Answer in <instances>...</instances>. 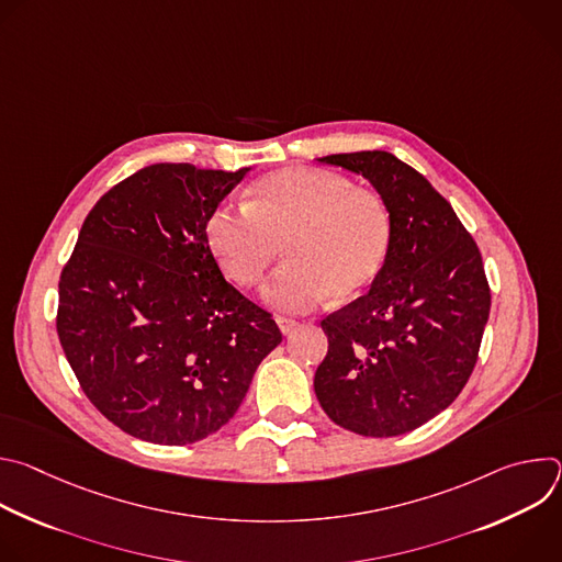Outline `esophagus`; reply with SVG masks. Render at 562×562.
<instances>
[{
    "mask_svg": "<svg viewBox=\"0 0 562 562\" xmlns=\"http://www.w3.org/2000/svg\"><path fill=\"white\" fill-rule=\"evenodd\" d=\"M276 323H278L282 336H289V334H293L297 329V323H295V319H291V317H276Z\"/></svg>",
    "mask_w": 562,
    "mask_h": 562,
    "instance_id": "obj_1",
    "label": "esophagus"
}]
</instances>
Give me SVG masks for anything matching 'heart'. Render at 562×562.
I'll return each mask as SVG.
<instances>
[{
	"mask_svg": "<svg viewBox=\"0 0 562 562\" xmlns=\"http://www.w3.org/2000/svg\"><path fill=\"white\" fill-rule=\"evenodd\" d=\"M217 267L237 286H256L280 258L265 286L278 311H306L327 300L347 302L380 276L393 237L386 202L347 178L289 167L262 178L249 204H220L204 226Z\"/></svg>",
	"mask_w": 562,
	"mask_h": 562,
	"instance_id": "1",
	"label": "heart"
}]
</instances>
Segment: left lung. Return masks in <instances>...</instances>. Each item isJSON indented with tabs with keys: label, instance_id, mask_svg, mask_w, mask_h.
Segmentation results:
<instances>
[{
	"label": "left lung",
	"instance_id": "obj_1",
	"mask_svg": "<svg viewBox=\"0 0 562 562\" xmlns=\"http://www.w3.org/2000/svg\"><path fill=\"white\" fill-rule=\"evenodd\" d=\"M373 184L391 211L386 262L367 295L327 315L315 395L340 427L371 438L418 429L467 384L490 317L483 258L451 204L386 150L319 157Z\"/></svg>",
	"mask_w": 562,
	"mask_h": 562
}]
</instances>
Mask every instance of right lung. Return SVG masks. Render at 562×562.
I'll return each mask as SVG.
<instances>
[{"label":"right lung","instance_id":"1","mask_svg":"<svg viewBox=\"0 0 562 562\" xmlns=\"http://www.w3.org/2000/svg\"><path fill=\"white\" fill-rule=\"evenodd\" d=\"M247 173L144 167L98 200L61 269L66 360L95 409L133 438L215 434L282 342L271 313L224 280L204 235Z\"/></svg>","mask_w":562,"mask_h":562}]
</instances>
